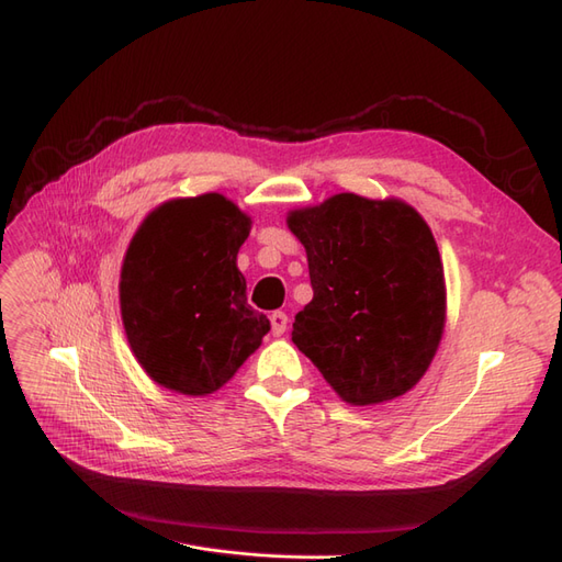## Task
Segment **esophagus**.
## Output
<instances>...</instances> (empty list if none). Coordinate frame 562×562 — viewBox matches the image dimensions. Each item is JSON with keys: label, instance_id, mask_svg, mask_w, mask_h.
I'll return each mask as SVG.
<instances>
[{"label": "esophagus", "instance_id": "1", "mask_svg": "<svg viewBox=\"0 0 562 562\" xmlns=\"http://www.w3.org/2000/svg\"><path fill=\"white\" fill-rule=\"evenodd\" d=\"M286 323H290V317H286L282 311H276L270 315V329L276 336H282L286 331Z\"/></svg>", "mask_w": 562, "mask_h": 562}]
</instances>
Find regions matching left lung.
Instances as JSON below:
<instances>
[{"label": "left lung", "instance_id": "8db88e82", "mask_svg": "<svg viewBox=\"0 0 562 562\" xmlns=\"http://www.w3.org/2000/svg\"><path fill=\"white\" fill-rule=\"evenodd\" d=\"M306 247L313 301L292 329L344 403L364 407L422 381L442 339L447 292L424 216L403 200L339 192L286 214Z\"/></svg>", "mask_w": 562, "mask_h": 562}]
</instances>
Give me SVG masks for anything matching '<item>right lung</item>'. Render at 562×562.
I'll list each match as a JSON object with an SVG mask.
<instances>
[{"label": "right lung", "mask_w": 562, "mask_h": 562, "mask_svg": "<svg viewBox=\"0 0 562 562\" xmlns=\"http://www.w3.org/2000/svg\"><path fill=\"white\" fill-rule=\"evenodd\" d=\"M249 231L233 200L204 192L155 206L134 233L120 272L122 325L159 386L210 395L261 346L270 323L247 303L237 268Z\"/></svg>", "instance_id": "right-lung-1"}]
</instances>
